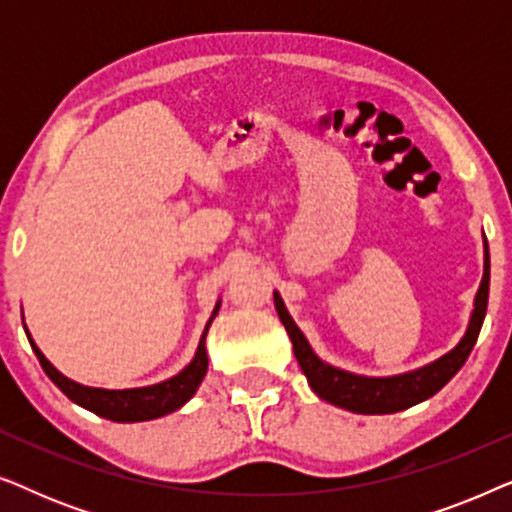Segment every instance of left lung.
Here are the masks:
<instances>
[{
    "mask_svg": "<svg viewBox=\"0 0 512 512\" xmlns=\"http://www.w3.org/2000/svg\"><path fill=\"white\" fill-rule=\"evenodd\" d=\"M487 298H489V251L485 242V275H482L480 289L475 293V307L471 314V321H468V328L464 338L459 340V345L440 356L433 363H426V366L410 370V373L403 375H391V377H366V375H354L347 373V370H340L335 366H328L319 359L317 354L312 352L310 342L296 321L291 319L289 310L284 307V300L275 291V307L279 319L289 333L293 342V354L303 368V373L310 382L314 394L324 401L338 405V408H345L349 412H359V415H391V412H401L405 408H412V405L426 401L433 394H438L440 389L445 387L447 382L452 380L454 375L459 373L461 366H464L468 354L478 340L482 321H485L487 314Z\"/></svg>",
    "mask_w": 512,
    "mask_h": 512,
    "instance_id": "left-lung-1",
    "label": "left lung"
}]
</instances>
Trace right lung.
Segmentation results:
<instances>
[{
	"label": "right lung",
	"instance_id": "obj_1",
	"mask_svg": "<svg viewBox=\"0 0 512 512\" xmlns=\"http://www.w3.org/2000/svg\"><path fill=\"white\" fill-rule=\"evenodd\" d=\"M221 300L216 303L212 317H209L205 333H202L198 352H195L193 361L181 370L179 375L170 377V380L151 384V387H139V389H97V387H83V384L69 380L60 373L58 368L53 366L51 361L41 354V349L34 345L30 331L25 328L27 340L37 354V359L44 368V373L51 377L55 387H58L62 394H65L69 401H74L81 408H86L95 415L104 419H111V422H146V419H156L163 415H170V412L179 410L186 401H191L195 391H198L200 382L205 380L207 375V347L205 338L209 326L219 312Z\"/></svg>",
	"mask_w": 512,
	"mask_h": 512
}]
</instances>
